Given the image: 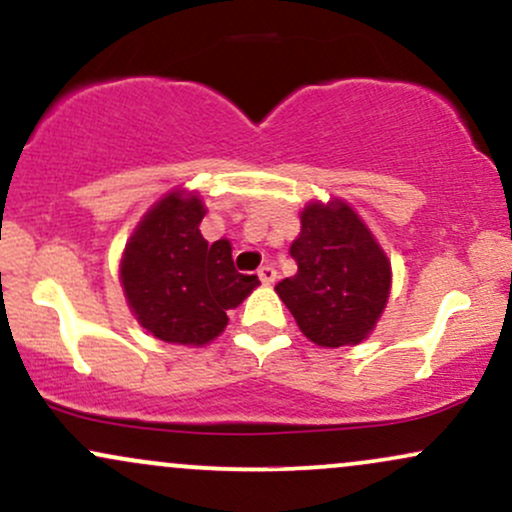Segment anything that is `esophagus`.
Here are the masks:
<instances>
[{"label":"esophagus","mask_w":512,"mask_h":512,"mask_svg":"<svg viewBox=\"0 0 512 512\" xmlns=\"http://www.w3.org/2000/svg\"><path fill=\"white\" fill-rule=\"evenodd\" d=\"M258 278H261V283L271 285V283H275V278H278V271H275L271 263H266V266L258 268Z\"/></svg>","instance_id":"1"}]
</instances>
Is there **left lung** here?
Returning <instances> with one entry per match:
<instances>
[{
	"label": "left lung",
	"mask_w": 512,
	"mask_h": 512,
	"mask_svg": "<svg viewBox=\"0 0 512 512\" xmlns=\"http://www.w3.org/2000/svg\"><path fill=\"white\" fill-rule=\"evenodd\" d=\"M290 256L297 273L275 292L309 341L324 348L360 343L375 329L392 285L387 256L346 203H312Z\"/></svg>",
	"instance_id": "left-lung-1"
}]
</instances>
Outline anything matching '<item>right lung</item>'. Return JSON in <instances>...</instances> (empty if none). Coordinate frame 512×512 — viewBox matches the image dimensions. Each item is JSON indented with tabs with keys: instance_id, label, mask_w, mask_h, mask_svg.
<instances>
[{
	"instance_id": "right-lung-1",
	"label": "right lung",
	"mask_w": 512,
	"mask_h": 512,
	"mask_svg": "<svg viewBox=\"0 0 512 512\" xmlns=\"http://www.w3.org/2000/svg\"><path fill=\"white\" fill-rule=\"evenodd\" d=\"M205 208L195 195L169 193L147 212L125 246L120 280L137 321L159 341L203 346L227 326V309L258 285L234 268L227 239L200 234Z\"/></svg>"
}]
</instances>
